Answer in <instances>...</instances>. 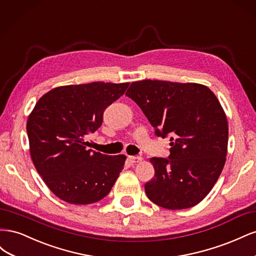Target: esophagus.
<instances>
[{"instance_id": "34e87169", "label": "esophagus", "mask_w": 256, "mask_h": 256, "mask_svg": "<svg viewBox=\"0 0 256 256\" xmlns=\"http://www.w3.org/2000/svg\"><path fill=\"white\" fill-rule=\"evenodd\" d=\"M128 159L132 162V164H138V162H141L143 160L141 157H138V156H129Z\"/></svg>"}]
</instances>
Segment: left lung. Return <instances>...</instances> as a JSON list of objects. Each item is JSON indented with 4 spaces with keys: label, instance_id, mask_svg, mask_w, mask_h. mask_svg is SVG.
<instances>
[{
    "label": "left lung",
    "instance_id": "left-lung-1",
    "mask_svg": "<svg viewBox=\"0 0 256 256\" xmlns=\"http://www.w3.org/2000/svg\"><path fill=\"white\" fill-rule=\"evenodd\" d=\"M126 96L141 108L154 134L170 136L168 158L154 157L146 196L166 209L196 206L214 186L228 152V125L205 85L159 80L132 82Z\"/></svg>",
    "mask_w": 256,
    "mask_h": 256
}]
</instances>
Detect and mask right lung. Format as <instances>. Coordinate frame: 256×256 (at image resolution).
Wrapping results in <instances>:
<instances>
[{"mask_svg":"<svg viewBox=\"0 0 256 256\" xmlns=\"http://www.w3.org/2000/svg\"><path fill=\"white\" fill-rule=\"evenodd\" d=\"M129 83L66 85L44 94L30 114L26 131L33 164L48 188L76 205L108 196L126 156L88 150L86 136L102 126L104 112Z\"/></svg>","mask_w":256,"mask_h":256,"instance_id":"add662e5","label":"right lung"}]
</instances>
